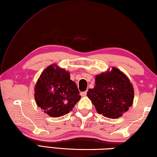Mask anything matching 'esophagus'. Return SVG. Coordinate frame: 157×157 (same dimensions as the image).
I'll return each instance as SVG.
<instances>
[{"instance_id": "34e87169", "label": "esophagus", "mask_w": 157, "mask_h": 157, "mask_svg": "<svg viewBox=\"0 0 157 157\" xmlns=\"http://www.w3.org/2000/svg\"><path fill=\"white\" fill-rule=\"evenodd\" d=\"M80 94H81V96H86L87 95V91H83V92H81L80 93Z\"/></svg>"}]
</instances>
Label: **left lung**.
Returning a JSON list of instances; mask_svg holds the SVG:
<instances>
[{
  "label": "left lung",
  "instance_id": "obj_1",
  "mask_svg": "<svg viewBox=\"0 0 157 157\" xmlns=\"http://www.w3.org/2000/svg\"><path fill=\"white\" fill-rule=\"evenodd\" d=\"M95 87L87 96L96 111L103 116L115 119L122 116L132 106L134 100L132 84L124 73L112 67L95 77Z\"/></svg>",
  "mask_w": 157,
  "mask_h": 157
}]
</instances>
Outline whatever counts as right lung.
Instances as JSON below:
<instances>
[{
  "label": "right lung",
  "instance_id": "add662e5",
  "mask_svg": "<svg viewBox=\"0 0 157 157\" xmlns=\"http://www.w3.org/2000/svg\"><path fill=\"white\" fill-rule=\"evenodd\" d=\"M34 91L37 106L52 117L68 113L81 97L77 85L70 80V72L56 63L42 72Z\"/></svg>",
  "mask_w": 157,
  "mask_h": 157
}]
</instances>
